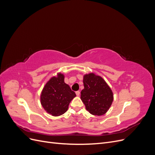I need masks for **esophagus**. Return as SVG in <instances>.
<instances>
[{"label":"esophagus","mask_w":155,"mask_h":155,"mask_svg":"<svg viewBox=\"0 0 155 155\" xmlns=\"http://www.w3.org/2000/svg\"><path fill=\"white\" fill-rule=\"evenodd\" d=\"M76 95H77L78 96H79V94H80V92H79V91H76Z\"/></svg>","instance_id":"obj_1"}]
</instances>
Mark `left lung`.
Returning <instances> with one entry per match:
<instances>
[{
	"mask_svg": "<svg viewBox=\"0 0 155 155\" xmlns=\"http://www.w3.org/2000/svg\"><path fill=\"white\" fill-rule=\"evenodd\" d=\"M84 88L81 92V100L86 109L95 116L105 114L113 101V93L101 77L94 73L83 76Z\"/></svg>",
	"mask_w": 155,
	"mask_h": 155,
	"instance_id": "1",
	"label": "left lung"
}]
</instances>
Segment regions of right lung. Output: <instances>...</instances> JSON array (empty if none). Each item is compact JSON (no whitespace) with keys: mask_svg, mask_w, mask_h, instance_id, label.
<instances>
[{"mask_svg":"<svg viewBox=\"0 0 155 155\" xmlns=\"http://www.w3.org/2000/svg\"><path fill=\"white\" fill-rule=\"evenodd\" d=\"M64 76L58 73L46 83L41 94V104L50 114L58 116L67 112L76 93L64 81Z\"/></svg>","mask_w":155,"mask_h":155,"instance_id":"add662e5","label":"right lung"}]
</instances>
